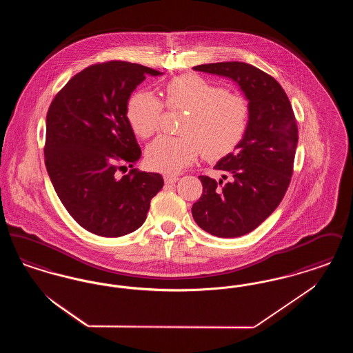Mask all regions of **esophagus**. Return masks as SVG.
I'll return each instance as SVG.
<instances>
[{
	"label": "esophagus",
	"mask_w": 353,
	"mask_h": 353,
	"mask_svg": "<svg viewBox=\"0 0 353 353\" xmlns=\"http://www.w3.org/2000/svg\"><path fill=\"white\" fill-rule=\"evenodd\" d=\"M177 180H179L177 176H172V174H165V176H164L165 184H173V183H176Z\"/></svg>",
	"instance_id": "esophagus-1"
}]
</instances>
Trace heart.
<instances>
[{
	"mask_svg": "<svg viewBox=\"0 0 353 353\" xmlns=\"http://www.w3.org/2000/svg\"><path fill=\"white\" fill-rule=\"evenodd\" d=\"M170 110L188 111L181 136H159L147 148L152 169L177 173L202 151L206 159H219L242 140L249 124V104L242 97L226 92L201 77L186 74L165 87ZM163 103L148 91H139L128 101L127 118L134 134L150 137L163 115Z\"/></svg>",
	"mask_w": 353,
	"mask_h": 353,
	"instance_id": "heart-1",
	"label": "heart"
}]
</instances>
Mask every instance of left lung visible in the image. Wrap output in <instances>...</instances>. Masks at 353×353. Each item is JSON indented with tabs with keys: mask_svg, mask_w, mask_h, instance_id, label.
I'll list each match as a JSON object with an SVG mask.
<instances>
[{
	"mask_svg": "<svg viewBox=\"0 0 353 353\" xmlns=\"http://www.w3.org/2000/svg\"><path fill=\"white\" fill-rule=\"evenodd\" d=\"M194 71L233 81L249 104V124L233 153L214 169L230 181L200 176L201 199L192 216L202 230L221 238L248 234L278 208L290 184L298 127L285 90L269 74L243 62L194 66ZM225 180L226 176L223 174Z\"/></svg>",
	"mask_w": 353,
	"mask_h": 353,
	"instance_id": "left-lung-1",
	"label": "left lung"
}]
</instances>
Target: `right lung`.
Masks as SVG:
<instances>
[{
	"instance_id": "add662e5",
	"label": "right lung",
	"mask_w": 353,
	"mask_h": 353,
	"mask_svg": "<svg viewBox=\"0 0 353 353\" xmlns=\"http://www.w3.org/2000/svg\"><path fill=\"white\" fill-rule=\"evenodd\" d=\"M147 75L163 72L123 61L94 65L72 77L51 101L46 169L70 216L90 233L111 238L132 233L164 185L159 173H117L141 156L127 105Z\"/></svg>"
}]
</instances>
